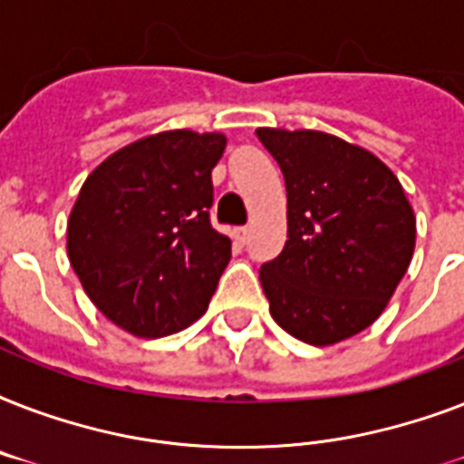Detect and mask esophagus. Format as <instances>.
Instances as JSON below:
<instances>
[{"label":"esophagus","mask_w":464,"mask_h":464,"mask_svg":"<svg viewBox=\"0 0 464 464\" xmlns=\"http://www.w3.org/2000/svg\"><path fill=\"white\" fill-rule=\"evenodd\" d=\"M233 238L246 246L247 238H250V228H247V226H240V228H236V231H233Z\"/></svg>","instance_id":"esophagus-1"}]
</instances>
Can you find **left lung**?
Wrapping results in <instances>:
<instances>
[{
    "mask_svg": "<svg viewBox=\"0 0 464 464\" xmlns=\"http://www.w3.org/2000/svg\"><path fill=\"white\" fill-rule=\"evenodd\" d=\"M286 185V246L260 267L279 327L337 344L381 315L410 267L417 218L381 159L315 130L260 127Z\"/></svg>",
    "mask_w": 464,
    "mask_h": 464,
    "instance_id": "left-lung-1",
    "label": "left lung"
}]
</instances>
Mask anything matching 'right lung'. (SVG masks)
<instances>
[{
	"instance_id": "add662e5",
	"label": "right lung",
	"mask_w": 464,
	"mask_h": 464,
	"mask_svg": "<svg viewBox=\"0 0 464 464\" xmlns=\"http://www.w3.org/2000/svg\"><path fill=\"white\" fill-rule=\"evenodd\" d=\"M218 132L170 130L120 149L86 178L67 253L83 291L134 337H166L202 315L231 260L211 228Z\"/></svg>"
}]
</instances>
